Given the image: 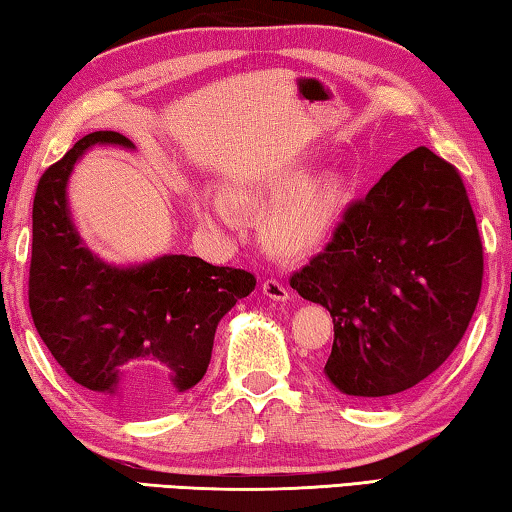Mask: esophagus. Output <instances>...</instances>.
<instances>
[{"instance_id": "obj_1", "label": "esophagus", "mask_w": 512, "mask_h": 512, "mask_svg": "<svg viewBox=\"0 0 512 512\" xmlns=\"http://www.w3.org/2000/svg\"><path fill=\"white\" fill-rule=\"evenodd\" d=\"M262 291H264L266 298H271L275 302H287L291 298V291L284 287L282 282H277V280H266L262 284Z\"/></svg>"}]
</instances>
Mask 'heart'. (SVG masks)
Instances as JSON below:
<instances>
[{"mask_svg": "<svg viewBox=\"0 0 512 512\" xmlns=\"http://www.w3.org/2000/svg\"><path fill=\"white\" fill-rule=\"evenodd\" d=\"M354 198L352 178L345 171L314 176L309 164L280 169L257 178H235L219 194L189 192L196 221L210 230H225L237 214L259 216L262 241L284 259L311 257L323 250L343 223Z\"/></svg>", "mask_w": 512, "mask_h": 512, "instance_id": "1", "label": "heart"}]
</instances>
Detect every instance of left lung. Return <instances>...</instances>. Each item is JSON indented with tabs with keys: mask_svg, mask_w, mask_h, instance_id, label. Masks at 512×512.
I'll list each match as a JSON object with an SVG mask.
<instances>
[{
	"mask_svg": "<svg viewBox=\"0 0 512 512\" xmlns=\"http://www.w3.org/2000/svg\"><path fill=\"white\" fill-rule=\"evenodd\" d=\"M481 280L483 248L463 180L420 146L350 205L291 287L332 316L329 384L386 400L443 366L470 325Z\"/></svg>",
	"mask_w": 512,
	"mask_h": 512,
	"instance_id": "obj_1",
	"label": "left lung"
}]
</instances>
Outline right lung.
Listing matches in <instances>:
<instances>
[{"instance_id": "add662e5", "label": "right lung", "mask_w": 512, "mask_h": 512, "mask_svg": "<svg viewBox=\"0 0 512 512\" xmlns=\"http://www.w3.org/2000/svg\"><path fill=\"white\" fill-rule=\"evenodd\" d=\"M92 146L135 151L121 133L97 131L42 173L33 201L29 307L40 339L85 393L149 409L203 379L216 325L255 289V275L187 255L119 266L92 253L67 203L74 164ZM140 365L158 369L163 381L133 396L127 377Z\"/></svg>"}]
</instances>
